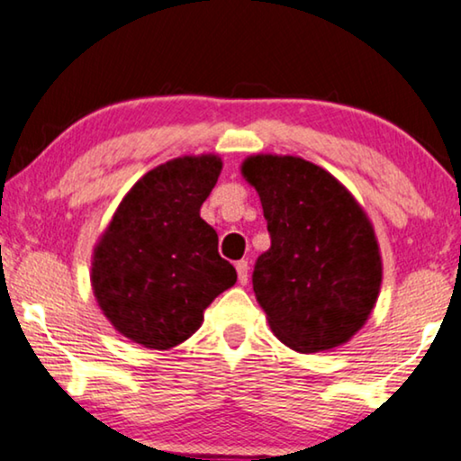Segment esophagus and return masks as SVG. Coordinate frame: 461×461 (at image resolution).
Here are the masks:
<instances>
[{
  "instance_id": "34e87169",
  "label": "esophagus",
  "mask_w": 461,
  "mask_h": 461,
  "mask_svg": "<svg viewBox=\"0 0 461 461\" xmlns=\"http://www.w3.org/2000/svg\"><path fill=\"white\" fill-rule=\"evenodd\" d=\"M235 268H237V276H239V283L241 285H247V272H249V264L245 262V259H239V262L235 264Z\"/></svg>"
}]
</instances>
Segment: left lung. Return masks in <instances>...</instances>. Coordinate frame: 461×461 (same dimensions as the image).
Listing matches in <instances>:
<instances>
[{
	"label": "left lung",
	"mask_w": 461,
	"mask_h": 461,
	"mask_svg": "<svg viewBox=\"0 0 461 461\" xmlns=\"http://www.w3.org/2000/svg\"><path fill=\"white\" fill-rule=\"evenodd\" d=\"M270 249L253 268V291L275 335L302 353L349 341L375 310L383 259L362 205L330 172L295 156L247 158Z\"/></svg>",
	"instance_id": "8db88e82"
}]
</instances>
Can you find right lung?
Wrapping results in <instances>:
<instances>
[{
  "label": "right lung",
  "instance_id": "add662e5",
  "mask_svg": "<svg viewBox=\"0 0 461 461\" xmlns=\"http://www.w3.org/2000/svg\"><path fill=\"white\" fill-rule=\"evenodd\" d=\"M222 159H170L132 185L95 245L91 285L112 326L149 349H170L203 322V310L237 283L218 235L199 216Z\"/></svg>",
  "mask_w": 461,
  "mask_h": 461
}]
</instances>
